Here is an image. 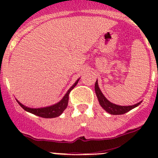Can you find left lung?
Masks as SVG:
<instances>
[{"label": "left lung", "mask_w": 158, "mask_h": 158, "mask_svg": "<svg viewBox=\"0 0 158 158\" xmlns=\"http://www.w3.org/2000/svg\"><path fill=\"white\" fill-rule=\"evenodd\" d=\"M94 90H95L96 95H97L98 100L99 101V104L103 109L105 110L107 113L109 114H113V115H120V114H126V113L129 112L132 109L135 108V107H138L139 104L142 103V101L137 103V104H133V105H129V106H120L117 105V104H113L110 101H109L105 98V96L101 92V89H99L98 83V80L95 82V85H94Z\"/></svg>", "instance_id": "obj_1"}]
</instances>
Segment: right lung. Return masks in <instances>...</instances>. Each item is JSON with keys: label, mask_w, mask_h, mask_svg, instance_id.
<instances>
[{"label": "right lung", "mask_w": 158, "mask_h": 158, "mask_svg": "<svg viewBox=\"0 0 158 158\" xmlns=\"http://www.w3.org/2000/svg\"><path fill=\"white\" fill-rule=\"evenodd\" d=\"M79 79H78L76 81V82L73 85L70 87V89L67 91L65 95L64 96L62 99L59 101V102L56 103V104H53V105L48 106V107H40V108H31V107H28L26 106L23 105L21 104L19 101L16 99V101L18 104L23 107L27 112L31 113V114H35L39 117H43V118H54V117H59L60 115L62 114L64 110L66 108L68 105V101H69V94L70 93L71 90L74 89L75 86L79 82Z\"/></svg>", "instance_id": "1"}]
</instances>
